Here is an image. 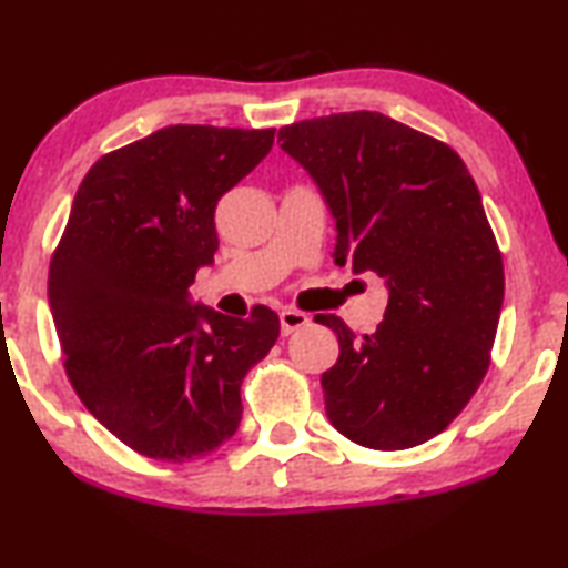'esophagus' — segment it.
<instances>
[{
    "label": "esophagus",
    "mask_w": 568,
    "mask_h": 568,
    "mask_svg": "<svg viewBox=\"0 0 568 568\" xmlns=\"http://www.w3.org/2000/svg\"><path fill=\"white\" fill-rule=\"evenodd\" d=\"M308 322H311V318L303 314V311H293V308L281 311V332H283V337L303 329V326H308Z\"/></svg>",
    "instance_id": "34e87169"
}]
</instances>
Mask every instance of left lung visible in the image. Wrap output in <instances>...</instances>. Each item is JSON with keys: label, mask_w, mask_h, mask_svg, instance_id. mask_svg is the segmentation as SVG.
<instances>
[{"label": "left lung", "mask_w": 568, "mask_h": 568, "mask_svg": "<svg viewBox=\"0 0 568 568\" xmlns=\"http://www.w3.org/2000/svg\"><path fill=\"white\" fill-rule=\"evenodd\" d=\"M277 143L337 221L334 262L388 285L373 334L316 316L339 339L322 375L326 417L373 450L427 443L481 386L505 301L476 182L447 143L371 110L285 125Z\"/></svg>", "instance_id": "1"}]
</instances>
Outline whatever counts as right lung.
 <instances>
[{"mask_svg": "<svg viewBox=\"0 0 568 568\" xmlns=\"http://www.w3.org/2000/svg\"><path fill=\"white\" fill-rule=\"evenodd\" d=\"M275 128L170 125L87 172L48 270L63 367L100 425L135 453L182 463L242 422V381L281 318L190 301L219 250L215 205L270 154Z\"/></svg>", "mask_w": 568, "mask_h": 568, "instance_id": "add662e5", "label": "right lung"}]
</instances>
